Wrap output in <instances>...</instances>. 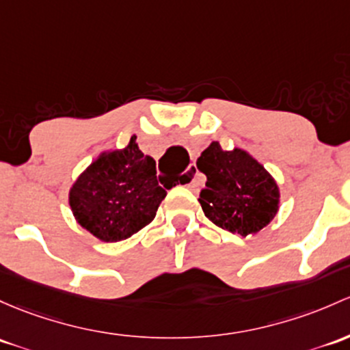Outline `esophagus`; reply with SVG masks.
<instances>
[{"label": "esophagus", "instance_id": "34e87169", "mask_svg": "<svg viewBox=\"0 0 350 350\" xmlns=\"http://www.w3.org/2000/svg\"><path fill=\"white\" fill-rule=\"evenodd\" d=\"M198 167L196 165H189L186 171V178H187V186L189 187H196V176H198Z\"/></svg>", "mask_w": 350, "mask_h": 350}]
</instances>
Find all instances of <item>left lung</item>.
Masks as SVG:
<instances>
[{
	"label": "left lung",
	"mask_w": 350,
	"mask_h": 350,
	"mask_svg": "<svg viewBox=\"0 0 350 350\" xmlns=\"http://www.w3.org/2000/svg\"><path fill=\"white\" fill-rule=\"evenodd\" d=\"M196 165L206 174L198 201L216 226L248 237L260 233L277 216L280 187L250 152L240 147L226 150L213 141Z\"/></svg>",
	"instance_id": "left-lung-1"
}]
</instances>
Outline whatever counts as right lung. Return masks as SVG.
Wrapping results in <instances>:
<instances>
[{
    "instance_id": "right-lung-1",
    "label": "right lung",
    "mask_w": 350,
    "mask_h": 350,
    "mask_svg": "<svg viewBox=\"0 0 350 350\" xmlns=\"http://www.w3.org/2000/svg\"><path fill=\"white\" fill-rule=\"evenodd\" d=\"M164 187L157 181L156 161L139 149L132 135L126 147L102 150L77 176L68 204L83 230L100 241L117 243L156 218L167 194Z\"/></svg>"
}]
</instances>
